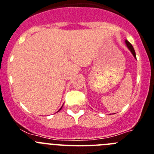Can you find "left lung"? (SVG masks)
Wrapping results in <instances>:
<instances>
[{"label": "left lung", "instance_id": "8db88e82", "mask_svg": "<svg viewBox=\"0 0 154 154\" xmlns=\"http://www.w3.org/2000/svg\"><path fill=\"white\" fill-rule=\"evenodd\" d=\"M125 44H126V46L128 47V49L130 50V52L132 53V54L133 55V57H135V58L136 59V53H135V50H134V48H133V46L132 45V44L130 43L129 42H128L127 40H125Z\"/></svg>", "mask_w": 154, "mask_h": 154}]
</instances>
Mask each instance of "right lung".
<instances>
[{"label": "right lung", "mask_w": 154, "mask_h": 154, "mask_svg": "<svg viewBox=\"0 0 154 154\" xmlns=\"http://www.w3.org/2000/svg\"><path fill=\"white\" fill-rule=\"evenodd\" d=\"M62 108H63V106H62V107H61V109H62ZM61 109H60V110H59V111H60V110H61ZM59 111H58V112H59Z\"/></svg>", "instance_id": "1"}]
</instances>
